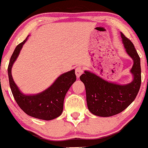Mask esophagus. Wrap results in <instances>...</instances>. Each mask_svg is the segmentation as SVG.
Returning a JSON list of instances; mask_svg holds the SVG:
<instances>
[{
    "label": "esophagus",
    "instance_id": "obj_1",
    "mask_svg": "<svg viewBox=\"0 0 148 148\" xmlns=\"http://www.w3.org/2000/svg\"><path fill=\"white\" fill-rule=\"evenodd\" d=\"M83 68L82 67V66H77V68H76L75 69V73H76V75H77V78H79V77H80L81 75L83 73Z\"/></svg>",
    "mask_w": 148,
    "mask_h": 148
}]
</instances>
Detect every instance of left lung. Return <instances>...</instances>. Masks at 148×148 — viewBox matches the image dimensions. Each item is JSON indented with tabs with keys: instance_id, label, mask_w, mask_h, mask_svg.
Instances as JSON below:
<instances>
[{
	"instance_id": "8db88e82",
	"label": "left lung",
	"mask_w": 148,
	"mask_h": 148,
	"mask_svg": "<svg viewBox=\"0 0 148 148\" xmlns=\"http://www.w3.org/2000/svg\"><path fill=\"white\" fill-rule=\"evenodd\" d=\"M126 52L134 60L130 72L132 82L121 84L110 82L86 70L80 77L86 92L88 108L92 114L108 117L117 114L129 106L136 98L141 84L140 59L132 42L121 32Z\"/></svg>"
}]
</instances>
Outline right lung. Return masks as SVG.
<instances>
[{
    "instance_id": "1",
    "label": "right lung",
    "mask_w": 148,
    "mask_h": 148,
    "mask_svg": "<svg viewBox=\"0 0 148 148\" xmlns=\"http://www.w3.org/2000/svg\"><path fill=\"white\" fill-rule=\"evenodd\" d=\"M29 36L16 47L10 58L8 69L10 86L17 105L27 114L36 119L52 120L60 116L62 112L66 93L77 79L75 70L61 74L44 91L32 95L23 93L12 79V67Z\"/></svg>"
}]
</instances>
